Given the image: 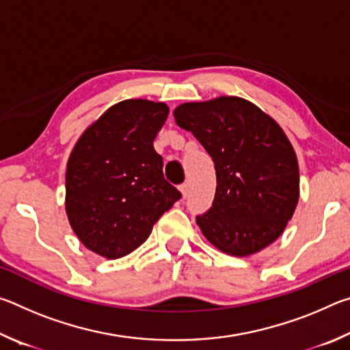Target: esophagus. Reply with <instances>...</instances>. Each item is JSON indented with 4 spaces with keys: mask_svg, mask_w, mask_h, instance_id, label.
<instances>
[{
    "mask_svg": "<svg viewBox=\"0 0 350 350\" xmlns=\"http://www.w3.org/2000/svg\"><path fill=\"white\" fill-rule=\"evenodd\" d=\"M179 189H180V193H182L183 198L187 199L189 196V185H188V183H182V185L179 187Z\"/></svg>",
    "mask_w": 350,
    "mask_h": 350,
    "instance_id": "esophagus-1",
    "label": "esophagus"
}]
</instances>
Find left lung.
<instances>
[{
  "mask_svg": "<svg viewBox=\"0 0 350 350\" xmlns=\"http://www.w3.org/2000/svg\"><path fill=\"white\" fill-rule=\"evenodd\" d=\"M174 117L215 162V200L196 216L205 238L233 256L280 238L299 198L298 161L280 125L239 97L183 103Z\"/></svg>",
  "mask_w": 350,
  "mask_h": 350,
  "instance_id": "1",
  "label": "left lung"
}]
</instances>
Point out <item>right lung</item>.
Segmentation results:
<instances>
[{"label": "right lung", "instance_id": "right-lung-1", "mask_svg": "<svg viewBox=\"0 0 350 350\" xmlns=\"http://www.w3.org/2000/svg\"><path fill=\"white\" fill-rule=\"evenodd\" d=\"M168 106L125 100L77 142L66 168V213L83 245L117 259L148 239L182 193L165 179L152 142Z\"/></svg>", "mask_w": 350, "mask_h": 350}]
</instances>
